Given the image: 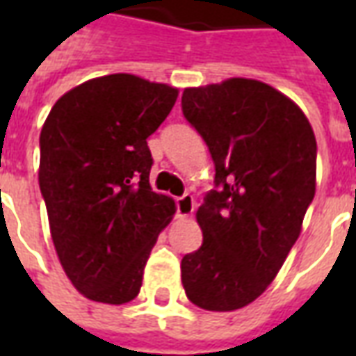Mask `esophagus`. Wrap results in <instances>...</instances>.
I'll list each match as a JSON object with an SVG mask.
<instances>
[{"instance_id":"34e87169","label":"esophagus","mask_w":356,"mask_h":356,"mask_svg":"<svg viewBox=\"0 0 356 356\" xmlns=\"http://www.w3.org/2000/svg\"><path fill=\"white\" fill-rule=\"evenodd\" d=\"M194 208H196V204H194L193 194H183V196H179L177 198V216L179 217H191L193 216Z\"/></svg>"}]
</instances>
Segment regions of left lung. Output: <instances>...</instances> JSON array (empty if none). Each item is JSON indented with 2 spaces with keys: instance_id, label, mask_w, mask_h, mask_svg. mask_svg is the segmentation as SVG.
<instances>
[{
  "instance_id": "8db88e82",
  "label": "left lung",
  "mask_w": 356,
  "mask_h": 356,
  "mask_svg": "<svg viewBox=\"0 0 356 356\" xmlns=\"http://www.w3.org/2000/svg\"><path fill=\"white\" fill-rule=\"evenodd\" d=\"M181 106L216 163V188L196 211L204 242L181 261L183 288L206 311L242 309L301 232L316 181L313 127L286 95L246 78L186 88Z\"/></svg>"
}]
</instances>
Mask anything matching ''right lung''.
<instances>
[{
  "instance_id": "obj_1",
  "label": "right lung",
  "mask_w": 356,
  "mask_h": 356,
  "mask_svg": "<svg viewBox=\"0 0 356 356\" xmlns=\"http://www.w3.org/2000/svg\"><path fill=\"white\" fill-rule=\"evenodd\" d=\"M179 91L133 74L95 78L65 93L40 135V188L58 261L88 299L137 298L158 234L175 213L148 175L147 139Z\"/></svg>"
}]
</instances>
